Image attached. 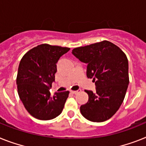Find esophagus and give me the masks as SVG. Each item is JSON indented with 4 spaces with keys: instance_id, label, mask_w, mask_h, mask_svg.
I'll return each mask as SVG.
<instances>
[{
    "instance_id": "34e87169",
    "label": "esophagus",
    "mask_w": 146,
    "mask_h": 146,
    "mask_svg": "<svg viewBox=\"0 0 146 146\" xmlns=\"http://www.w3.org/2000/svg\"><path fill=\"white\" fill-rule=\"evenodd\" d=\"M81 91V90H70V92L72 93V94H78V93H79V92Z\"/></svg>"
}]
</instances>
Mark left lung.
Wrapping results in <instances>:
<instances>
[{
    "mask_svg": "<svg viewBox=\"0 0 146 146\" xmlns=\"http://www.w3.org/2000/svg\"><path fill=\"white\" fill-rule=\"evenodd\" d=\"M81 62L88 64L87 76L96 84V92L84 90L89 99L80 107L83 117L101 122L113 116L124 100L129 84L128 62L125 52L108 41L72 50Z\"/></svg>",
    "mask_w": 146,
    "mask_h": 146,
    "instance_id": "left-lung-1",
    "label": "left lung"
}]
</instances>
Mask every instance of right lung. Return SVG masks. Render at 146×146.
<instances>
[{"instance_id": "add662e5", "label": "right lung", "mask_w": 146, "mask_h": 146, "mask_svg": "<svg viewBox=\"0 0 146 146\" xmlns=\"http://www.w3.org/2000/svg\"><path fill=\"white\" fill-rule=\"evenodd\" d=\"M68 47L47 44L29 50L21 60L16 84L18 94L30 115L40 120H50L62 113L69 91L51 95L50 88L55 80L56 63Z\"/></svg>"}]
</instances>
